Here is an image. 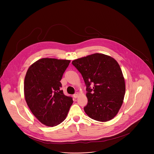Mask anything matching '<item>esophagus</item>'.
Segmentation results:
<instances>
[{
  "instance_id": "esophagus-1",
  "label": "esophagus",
  "mask_w": 154,
  "mask_h": 154,
  "mask_svg": "<svg viewBox=\"0 0 154 154\" xmlns=\"http://www.w3.org/2000/svg\"><path fill=\"white\" fill-rule=\"evenodd\" d=\"M78 96H79V93H76L75 94H74L73 95V97H74L75 99L77 98V97H78Z\"/></svg>"
}]
</instances>
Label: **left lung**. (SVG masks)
<instances>
[{"mask_svg":"<svg viewBox=\"0 0 154 154\" xmlns=\"http://www.w3.org/2000/svg\"><path fill=\"white\" fill-rule=\"evenodd\" d=\"M72 64L82 74L86 86V115L100 122L112 119L121 107L125 92L118 63L111 57L97 53L75 60Z\"/></svg>","mask_w":154,"mask_h":154,"instance_id":"obj_1","label":"left lung"}]
</instances>
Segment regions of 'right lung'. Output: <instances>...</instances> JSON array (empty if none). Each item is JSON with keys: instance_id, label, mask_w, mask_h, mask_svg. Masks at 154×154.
<instances>
[{"instance_id": "1", "label": "right lung", "mask_w": 154, "mask_h": 154, "mask_svg": "<svg viewBox=\"0 0 154 154\" xmlns=\"http://www.w3.org/2000/svg\"><path fill=\"white\" fill-rule=\"evenodd\" d=\"M70 60L42 58L32 64L24 80L26 101L33 115L43 124L54 127L67 116L73 103L65 96L60 80Z\"/></svg>"}]
</instances>
